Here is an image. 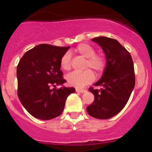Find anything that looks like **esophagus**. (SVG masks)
Segmentation results:
<instances>
[{
  "mask_svg": "<svg viewBox=\"0 0 152 152\" xmlns=\"http://www.w3.org/2000/svg\"><path fill=\"white\" fill-rule=\"evenodd\" d=\"M76 91H77V92H79V93H84L87 91V90L81 89V88H76Z\"/></svg>",
  "mask_w": 152,
  "mask_h": 152,
  "instance_id": "34e87169",
  "label": "esophagus"
}]
</instances>
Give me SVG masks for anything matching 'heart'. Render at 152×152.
<instances>
[{
	"mask_svg": "<svg viewBox=\"0 0 152 152\" xmlns=\"http://www.w3.org/2000/svg\"><path fill=\"white\" fill-rule=\"evenodd\" d=\"M75 52L81 57L87 58L85 68H92L98 75L103 72L106 66L105 58L101 55L95 54L96 52L94 47L88 43H81L76 47ZM60 65L64 71L71 69V56L69 53L67 52L61 57ZM66 79L69 85L83 88L94 80V74L91 69H87L82 72H74L67 75Z\"/></svg>",
	"mask_w": 152,
	"mask_h": 152,
	"instance_id": "obj_1",
	"label": "heart"
}]
</instances>
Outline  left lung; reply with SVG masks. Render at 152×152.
<instances>
[{"mask_svg":"<svg viewBox=\"0 0 152 152\" xmlns=\"http://www.w3.org/2000/svg\"><path fill=\"white\" fill-rule=\"evenodd\" d=\"M93 42L105 53L107 64L101 78L89 88L94 100L87 107L90 116L100 119H110L124 108L135 84L132 58L129 52L117 40L106 36L96 37Z\"/></svg>","mask_w":152,"mask_h":152,"instance_id":"left-lung-1","label":"left lung"}]
</instances>
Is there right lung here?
<instances>
[{"instance_id":"right-lung-1","label":"right lung","mask_w":152,"mask_h":152,"mask_svg":"<svg viewBox=\"0 0 152 152\" xmlns=\"http://www.w3.org/2000/svg\"><path fill=\"white\" fill-rule=\"evenodd\" d=\"M69 48L40 44L27 51L19 61L17 94L24 108L35 118L49 120L60 116L67 97L75 91L64 86L55 88L66 82L60 61Z\"/></svg>"}]
</instances>
